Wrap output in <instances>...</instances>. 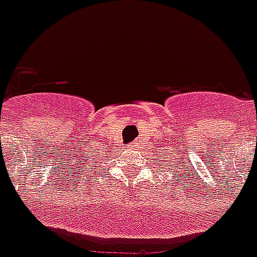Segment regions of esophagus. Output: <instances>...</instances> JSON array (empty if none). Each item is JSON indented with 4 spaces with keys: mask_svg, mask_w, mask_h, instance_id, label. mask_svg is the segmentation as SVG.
I'll list each match as a JSON object with an SVG mask.
<instances>
[{
    "mask_svg": "<svg viewBox=\"0 0 257 257\" xmlns=\"http://www.w3.org/2000/svg\"><path fill=\"white\" fill-rule=\"evenodd\" d=\"M136 146H138V144H136V143L132 144V146H131V148H136Z\"/></svg>",
    "mask_w": 257,
    "mask_h": 257,
    "instance_id": "34e87169",
    "label": "esophagus"
}]
</instances>
